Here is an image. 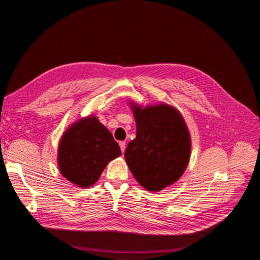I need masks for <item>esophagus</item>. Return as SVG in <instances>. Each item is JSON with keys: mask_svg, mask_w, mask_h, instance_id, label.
<instances>
[{"mask_svg": "<svg viewBox=\"0 0 260 260\" xmlns=\"http://www.w3.org/2000/svg\"><path fill=\"white\" fill-rule=\"evenodd\" d=\"M119 146H120L121 152L124 153V151H125V142H119Z\"/></svg>", "mask_w": 260, "mask_h": 260, "instance_id": "obj_1", "label": "esophagus"}]
</instances>
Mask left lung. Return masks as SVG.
Wrapping results in <instances>:
<instances>
[{"mask_svg":"<svg viewBox=\"0 0 260 260\" xmlns=\"http://www.w3.org/2000/svg\"><path fill=\"white\" fill-rule=\"evenodd\" d=\"M137 136L124 158L133 177L149 192H159L182 177L191 157L192 141L183 116L166 103L140 105L129 101Z\"/></svg>","mask_w":260,"mask_h":260,"instance_id":"1","label":"left lung"}]
</instances>
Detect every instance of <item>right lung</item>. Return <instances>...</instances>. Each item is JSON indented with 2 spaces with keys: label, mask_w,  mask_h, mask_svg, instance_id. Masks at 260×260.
<instances>
[{
  "label": "right lung",
  "mask_w": 260,
  "mask_h": 260,
  "mask_svg": "<svg viewBox=\"0 0 260 260\" xmlns=\"http://www.w3.org/2000/svg\"><path fill=\"white\" fill-rule=\"evenodd\" d=\"M121 155L111 131L96 116L89 115L73 122L62 133L57 148L61 176L81 188L98 182L107 164Z\"/></svg>",
  "instance_id": "right-lung-1"
}]
</instances>
